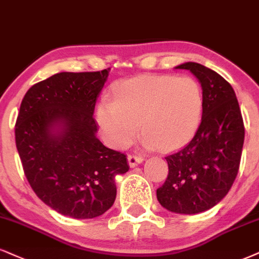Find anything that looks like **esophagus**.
<instances>
[{"instance_id": "34e87169", "label": "esophagus", "mask_w": 259, "mask_h": 259, "mask_svg": "<svg viewBox=\"0 0 259 259\" xmlns=\"http://www.w3.org/2000/svg\"><path fill=\"white\" fill-rule=\"evenodd\" d=\"M127 159H128V164L131 168L136 167V165H138L139 163H142V162L144 161V158L139 155H128Z\"/></svg>"}]
</instances>
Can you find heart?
<instances>
[{"label":"heart","instance_id":"1","mask_svg":"<svg viewBox=\"0 0 259 259\" xmlns=\"http://www.w3.org/2000/svg\"><path fill=\"white\" fill-rule=\"evenodd\" d=\"M113 101L103 100L97 121L105 140L127 148L139 126L146 148L178 149L196 135L204 110L202 86L192 76L139 75L117 81Z\"/></svg>","mask_w":259,"mask_h":259}]
</instances>
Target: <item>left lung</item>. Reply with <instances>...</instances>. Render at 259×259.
<instances>
[{
  "label": "left lung",
  "mask_w": 259,
  "mask_h": 259,
  "mask_svg": "<svg viewBox=\"0 0 259 259\" xmlns=\"http://www.w3.org/2000/svg\"><path fill=\"white\" fill-rule=\"evenodd\" d=\"M199 80L204 96L202 122L186 146L168 155L169 173L157 188L159 204L192 215L221 202L238 175L245 127L237 96L219 73L196 62L175 67Z\"/></svg>",
  "instance_id": "1"
}]
</instances>
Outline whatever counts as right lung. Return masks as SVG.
I'll list each match as a JSON object with an SVG mask.
<instances>
[{"mask_svg":"<svg viewBox=\"0 0 259 259\" xmlns=\"http://www.w3.org/2000/svg\"><path fill=\"white\" fill-rule=\"evenodd\" d=\"M109 71L62 72L37 82L15 123V144L32 190L73 219H94L110 209L115 177L130 169L126 155L96 137L95 105Z\"/></svg>","mask_w":259,"mask_h":259,"instance_id":"obj_1","label":"right lung"}]
</instances>
